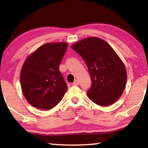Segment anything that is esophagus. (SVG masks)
<instances>
[{"label": "esophagus", "mask_w": 148, "mask_h": 148, "mask_svg": "<svg viewBox=\"0 0 148 148\" xmlns=\"http://www.w3.org/2000/svg\"><path fill=\"white\" fill-rule=\"evenodd\" d=\"M78 84H79V81L77 79H76L73 83H72V85H73V86H77Z\"/></svg>", "instance_id": "obj_1"}]
</instances>
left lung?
<instances>
[{"mask_svg": "<svg viewBox=\"0 0 148 148\" xmlns=\"http://www.w3.org/2000/svg\"><path fill=\"white\" fill-rule=\"evenodd\" d=\"M71 47L88 67L92 82L87 92L89 99L102 106L116 102L126 86L127 72L114 49L104 40L97 37L82 40Z\"/></svg>", "mask_w": 148, "mask_h": 148, "instance_id": "8db88e82", "label": "left lung"}]
</instances>
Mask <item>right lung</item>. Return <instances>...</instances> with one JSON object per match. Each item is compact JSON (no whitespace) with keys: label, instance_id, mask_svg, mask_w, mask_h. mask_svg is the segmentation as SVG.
<instances>
[{"label":"right lung","instance_id":"1","mask_svg":"<svg viewBox=\"0 0 148 148\" xmlns=\"http://www.w3.org/2000/svg\"><path fill=\"white\" fill-rule=\"evenodd\" d=\"M68 44L47 43L27 57L20 73L25 98L38 109L50 110L59 104L67 86L59 67Z\"/></svg>","mask_w":148,"mask_h":148}]
</instances>
